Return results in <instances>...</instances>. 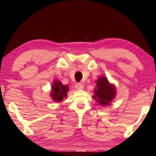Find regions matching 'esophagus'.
Wrapping results in <instances>:
<instances>
[{
    "instance_id": "1",
    "label": "esophagus",
    "mask_w": 156,
    "mask_h": 156,
    "mask_svg": "<svg viewBox=\"0 0 156 156\" xmlns=\"http://www.w3.org/2000/svg\"><path fill=\"white\" fill-rule=\"evenodd\" d=\"M83 84H81V83H76V85H75V87H76V89H83Z\"/></svg>"
}]
</instances>
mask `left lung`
<instances>
[{"label": "left lung", "mask_w": 156, "mask_h": 156, "mask_svg": "<svg viewBox=\"0 0 156 156\" xmlns=\"http://www.w3.org/2000/svg\"><path fill=\"white\" fill-rule=\"evenodd\" d=\"M97 89L95 90L94 98L100 105H107L115 96V89L114 87L111 85L107 78L100 77L96 82Z\"/></svg>", "instance_id": "8db88e82"}]
</instances>
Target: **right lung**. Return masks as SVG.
I'll list each match as a JSON object with an SVG mask.
<instances>
[{
  "mask_svg": "<svg viewBox=\"0 0 156 156\" xmlns=\"http://www.w3.org/2000/svg\"><path fill=\"white\" fill-rule=\"evenodd\" d=\"M52 92L51 96L52 99L56 102L62 101L63 98L67 96L69 90L68 86L63 85L58 80H55L52 85Z\"/></svg>",
  "mask_w": 156,
  "mask_h": 156,
  "instance_id": "1",
  "label": "right lung"
}]
</instances>
